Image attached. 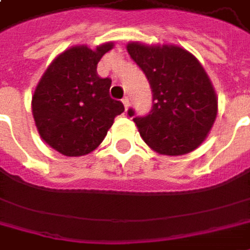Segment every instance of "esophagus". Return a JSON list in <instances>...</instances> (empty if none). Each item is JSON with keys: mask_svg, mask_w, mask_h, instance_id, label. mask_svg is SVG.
<instances>
[{"mask_svg": "<svg viewBox=\"0 0 250 250\" xmlns=\"http://www.w3.org/2000/svg\"><path fill=\"white\" fill-rule=\"evenodd\" d=\"M122 103H124V106H125V109H128V108H129V98H128V97H125V98L122 100Z\"/></svg>", "mask_w": 250, "mask_h": 250, "instance_id": "34e87169", "label": "esophagus"}]
</instances>
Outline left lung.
<instances>
[{"mask_svg":"<svg viewBox=\"0 0 250 250\" xmlns=\"http://www.w3.org/2000/svg\"><path fill=\"white\" fill-rule=\"evenodd\" d=\"M153 94L146 117H133L141 136L155 152L180 156L204 142L218 112V100L206 70L186 49L174 44L126 46Z\"/></svg>","mask_w":250,"mask_h":250,"instance_id":"8db88e82","label":"left lung"}]
</instances>
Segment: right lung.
<instances>
[{
    "instance_id": "obj_1",
    "label": "right lung",
    "mask_w": 250,
    "mask_h": 250,
    "mask_svg": "<svg viewBox=\"0 0 250 250\" xmlns=\"http://www.w3.org/2000/svg\"><path fill=\"white\" fill-rule=\"evenodd\" d=\"M114 43L73 46L50 63L32 97L41 138L64 156L93 152L105 138L124 104L109 97L111 79L97 73L100 59Z\"/></svg>"
}]
</instances>
